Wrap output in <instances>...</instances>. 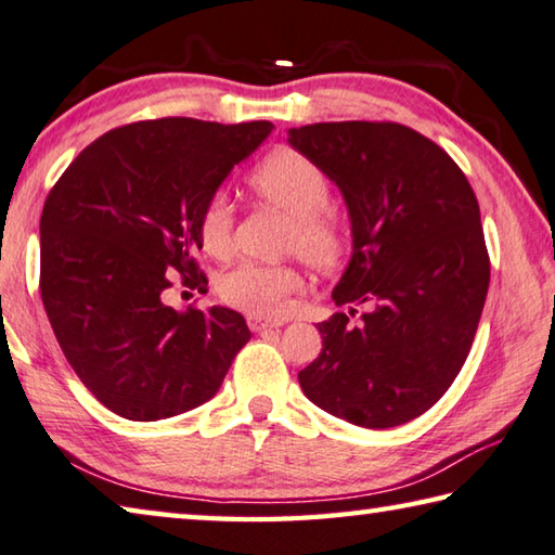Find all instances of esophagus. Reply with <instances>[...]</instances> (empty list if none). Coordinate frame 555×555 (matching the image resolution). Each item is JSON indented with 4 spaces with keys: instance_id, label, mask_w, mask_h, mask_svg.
Instances as JSON below:
<instances>
[{
    "instance_id": "obj_1",
    "label": "esophagus",
    "mask_w": 555,
    "mask_h": 555,
    "mask_svg": "<svg viewBox=\"0 0 555 555\" xmlns=\"http://www.w3.org/2000/svg\"><path fill=\"white\" fill-rule=\"evenodd\" d=\"M248 326H250V332H266V328H280V326H285V322H283V319H266V317L250 314V317H248Z\"/></svg>"
}]
</instances>
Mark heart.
<instances>
[{
    "instance_id": "1",
    "label": "heart",
    "mask_w": 555,
    "mask_h": 555,
    "mask_svg": "<svg viewBox=\"0 0 555 555\" xmlns=\"http://www.w3.org/2000/svg\"><path fill=\"white\" fill-rule=\"evenodd\" d=\"M250 188L262 199L295 217L287 243L317 268H334L344 256V229L326 209L332 188L317 163L302 153L280 149L270 153L250 175ZM202 248L223 258L233 246V211L223 194L211 197L199 219ZM302 287V275L289 262H241L219 280V295L227 305L256 317H280Z\"/></svg>"
}]
</instances>
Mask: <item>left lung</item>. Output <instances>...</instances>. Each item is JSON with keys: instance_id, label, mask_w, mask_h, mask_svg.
<instances>
[{"instance_id": "left-lung-1", "label": "left lung", "mask_w": 555, "mask_h": 555, "mask_svg": "<svg viewBox=\"0 0 555 555\" xmlns=\"http://www.w3.org/2000/svg\"><path fill=\"white\" fill-rule=\"evenodd\" d=\"M346 202L353 253L319 324L324 348L299 371L324 412L365 429L416 420L470 353L490 258L468 178L426 135L392 121H328L287 131ZM356 304L371 310L353 327Z\"/></svg>"}]
</instances>
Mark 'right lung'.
I'll list each match as a JSON object with an SVG mask.
<instances>
[{
  "label": "right lung",
  "mask_w": 555,
  "mask_h": 555,
  "mask_svg": "<svg viewBox=\"0 0 555 555\" xmlns=\"http://www.w3.org/2000/svg\"><path fill=\"white\" fill-rule=\"evenodd\" d=\"M270 121L170 116L106 131L77 155L41 214V297L67 363L106 410L158 422L211 400L248 344L227 307L163 302L194 262L199 219L221 182L268 139Z\"/></svg>",
  "instance_id": "add662e5"
}]
</instances>
